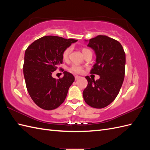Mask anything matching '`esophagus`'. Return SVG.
<instances>
[{"label": "esophagus", "instance_id": "obj_1", "mask_svg": "<svg viewBox=\"0 0 150 150\" xmlns=\"http://www.w3.org/2000/svg\"><path fill=\"white\" fill-rule=\"evenodd\" d=\"M80 78V77H79V76H78V75H76V76H75V80H78V79Z\"/></svg>", "mask_w": 150, "mask_h": 150}]
</instances>
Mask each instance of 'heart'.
<instances>
[{
  "label": "heart",
  "mask_w": 150,
  "mask_h": 150,
  "mask_svg": "<svg viewBox=\"0 0 150 150\" xmlns=\"http://www.w3.org/2000/svg\"><path fill=\"white\" fill-rule=\"evenodd\" d=\"M71 51H72L71 46H69L68 47H66V48L64 50V52L62 53V58L64 60H67L69 59V56L70 55V53H71ZM82 52L84 55H85L86 54H87L88 53L91 52L90 50L86 48V47H83V48L82 49ZM69 71L70 72H72L74 73H81L82 71H83V68H82V66H79L78 64H73L69 68Z\"/></svg>",
  "instance_id": "b5f03b06"
}]
</instances>
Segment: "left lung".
Segmentation results:
<instances>
[{"label":"left lung","instance_id":"8db88e82","mask_svg":"<svg viewBox=\"0 0 150 150\" xmlns=\"http://www.w3.org/2000/svg\"><path fill=\"white\" fill-rule=\"evenodd\" d=\"M88 46L97 55L90 73L100 78L95 81L86 76L88 86L82 93L86 103L100 109L112 103L119 93L125 75L126 55L119 42L106 35L92 38Z\"/></svg>","mask_w":150,"mask_h":150}]
</instances>
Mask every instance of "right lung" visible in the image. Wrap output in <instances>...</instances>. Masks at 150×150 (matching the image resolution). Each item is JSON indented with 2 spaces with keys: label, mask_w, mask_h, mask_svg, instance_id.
<instances>
[{
  "label": "right lung",
  "mask_w": 150,
  "mask_h": 150,
  "mask_svg": "<svg viewBox=\"0 0 150 150\" xmlns=\"http://www.w3.org/2000/svg\"><path fill=\"white\" fill-rule=\"evenodd\" d=\"M77 41L44 36L35 40L26 50L23 72L26 88L34 103L42 109H56L64 101L75 81L74 76L64 71V77L57 80L52 75L62 63L64 50Z\"/></svg>",
  "instance_id": "right-lung-1"
}]
</instances>
